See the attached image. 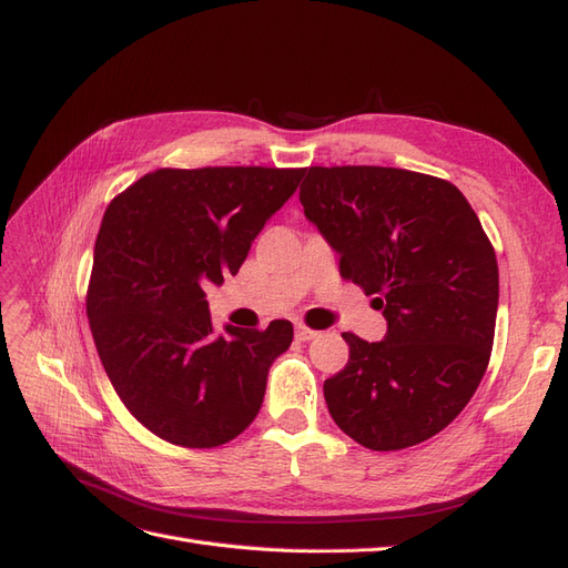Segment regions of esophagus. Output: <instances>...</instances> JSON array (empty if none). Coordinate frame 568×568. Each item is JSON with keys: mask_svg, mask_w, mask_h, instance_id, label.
Here are the masks:
<instances>
[{"mask_svg": "<svg viewBox=\"0 0 568 568\" xmlns=\"http://www.w3.org/2000/svg\"><path fill=\"white\" fill-rule=\"evenodd\" d=\"M317 336V332H313V329H307V326L305 324H296V338L298 341H313Z\"/></svg>", "mask_w": 568, "mask_h": 568, "instance_id": "esophagus-1", "label": "esophagus"}]
</instances>
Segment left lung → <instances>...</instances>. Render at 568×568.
<instances>
[{
	"label": "left lung",
	"instance_id": "obj_1",
	"mask_svg": "<svg viewBox=\"0 0 568 568\" xmlns=\"http://www.w3.org/2000/svg\"><path fill=\"white\" fill-rule=\"evenodd\" d=\"M303 175L305 217L388 324L376 343L343 334L351 357L324 382L329 415L369 450L428 440L488 367L500 296L488 236L459 189L432 175L379 165Z\"/></svg>",
	"mask_w": 568,
	"mask_h": 568
}]
</instances>
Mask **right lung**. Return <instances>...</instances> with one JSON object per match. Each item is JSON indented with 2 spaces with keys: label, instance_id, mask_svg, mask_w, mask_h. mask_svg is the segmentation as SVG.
<instances>
[{
  "label": "right lung",
  "instance_id": "right-lung-1",
  "mask_svg": "<svg viewBox=\"0 0 568 568\" xmlns=\"http://www.w3.org/2000/svg\"><path fill=\"white\" fill-rule=\"evenodd\" d=\"M303 168H161L115 196L94 244L88 317L118 398L182 448L230 443L261 412L267 374L294 338L211 322L205 284L236 274Z\"/></svg>",
  "mask_w": 568,
  "mask_h": 568
}]
</instances>
